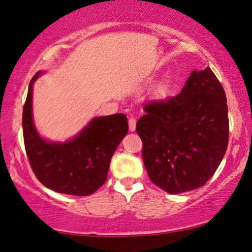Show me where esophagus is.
<instances>
[{"label": "esophagus", "instance_id": "obj_1", "mask_svg": "<svg viewBox=\"0 0 252 252\" xmlns=\"http://www.w3.org/2000/svg\"><path fill=\"white\" fill-rule=\"evenodd\" d=\"M129 130L131 132L136 130V118H134V117L129 118Z\"/></svg>", "mask_w": 252, "mask_h": 252}]
</instances>
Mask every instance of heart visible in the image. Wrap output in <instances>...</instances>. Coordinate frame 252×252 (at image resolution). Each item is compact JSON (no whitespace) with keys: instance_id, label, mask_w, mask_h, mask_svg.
I'll return each mask as SVG.
<instances>
[{"instance_id":"heart-1","label":"heart","mask_w":252,"mask_h":252,"mask_svg":"<svg viewBox=\"0 0 252 252\" xmlns=\"http://www.w3.org/2000/svg\"><path fill=\"white\" fill-rule=\"evenodd\" d=\"M170 81H163V82H160V83L158 84V86L156 87V94L158 96H160V97H163V96H165L166 94H168V92H169V88H170Z\"/></svg>"}]
</instances>
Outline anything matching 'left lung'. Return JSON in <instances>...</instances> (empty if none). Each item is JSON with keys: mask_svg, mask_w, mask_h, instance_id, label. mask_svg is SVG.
I'll return each mask as SVG.
<instances>
[{"mask_svg": "<svg viewBox=\"0 0 252 252\" xmlns=\"http://www.w3.org/2000/svg\"><path fill=\"white\" fill-rule=\"evenodd\" d=\"M144 111L136 130L151 182L169 193L204 186L229 141L225 93L211 69L193 70L177 96L151 102Z\"/></svg>", "mask_w": 252, "mask_h": 252, "instance_id": "1", "label": "left lung"}]
</instances>
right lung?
I'll return each mask as SVG.
<instances>
[{
	"mask_svg": "<svg viewBox=\"0 0 252 252\" xmlns=\"http://www.w3.org/2000/svg\"><path fill=\"white\" fill-rule=\"evenodd\" d=\"M30 81L22 126L24 147L37 180L44 187L65 195L88 196L107 181L111 157L128 132L124 114L94 117L78 134L65 142H50L38 134L32 118V86Z\"/></svg>",
	"mask_w": 252,
	"mask_h": 252,
	"instance_id": "obj_1",
	"label": "right lung"
}]
</instances>
